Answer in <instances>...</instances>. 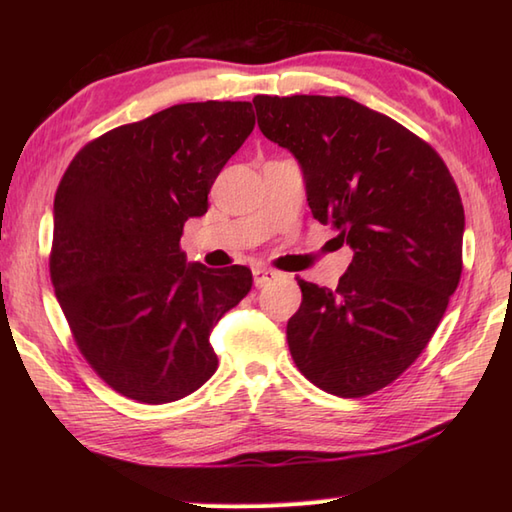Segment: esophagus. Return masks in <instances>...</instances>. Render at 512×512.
Instances as JSON below:
<instances>
[{"instance_id": "esophagus-1", "label": "esophagus", "mask_w": 512, "mask_h": 512, "mask_svg": "<svg viewBox=\"0 0 512 512\" xmlns=\"http://www.w3.org/2000/svg\"><path fill=\"white\" fill-rule=\"evenodd\" d=\"M275 277H277V273H275L273 268H264V266L253 268V279H255V286H257V288L266 286L268 281H273Z\"/></svg>"}]
</instances>
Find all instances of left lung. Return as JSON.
<instances>
[{
	"label": "left lung",
	"mask_w": 512,
	"mask_h": 512,
	"mask_svg": "<svg viewBox=\"0 0 512 512\" xmlns=\"http://www.w3.org/2000/svg\"><path fill=\"white\" fill-rule=\"evenodd\" d=\"M253 103L262 134L299 160L314 220L354 248L336 288L297 279L292 361L328 394H374L422 354L460 284L458 184L427 140L347 96Z\"/></svg>",
	"instance_id": "8db88e82"
}]
</instances>
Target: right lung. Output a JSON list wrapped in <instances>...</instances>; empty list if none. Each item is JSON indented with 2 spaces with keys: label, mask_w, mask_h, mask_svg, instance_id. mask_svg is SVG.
Here are the masks:
<instances>
[{
  "label": "right lung",
  "mask_w": 512,
  "mask_h": 512,
  "mask_svg": "<svg viewBox=\"0 0 512 512\" xmlns=\"http://www.w3.org/2000/svg\"><path fill=\"white\" fill-rule=\"evenodd\" d=\"M253 127L248 101L173 105L90 140L63 173L54 295L85 361L125 398L165 405L215 374L211 330L253 273L187 264L180 237Z\"/></svg>",
  "instance_id": "right-lung-1"
}]
</instances>
